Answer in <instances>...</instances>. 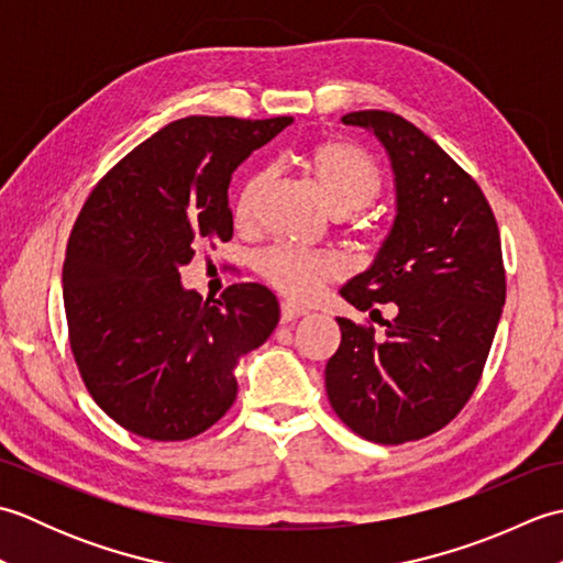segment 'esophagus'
<instances>
[{
  "instance_id": "1",
  "label": "esophagus",
  "mask_w": 563,
  "mask_h": 563,
  "mask_svg": "<svg viewBox=\"0 0 563 563\" xmlns=\"http://www.w3.org/2000/svg\"><path fill=\"white\" fill-rule=\"evenodd\" d=\"M305 314H307V309H302L300 305H295V302H283L280 305L283 324H290V321H297V319L305 317Z\"/></svg>"
}]
</instances>
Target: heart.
I'll return each mask as SVG.
<instances>
[{
  "label": "heart",
  "instance_id": "obj_1",
  "mask_svg": "<svg viewBox=\"0 0 563 563\" xmlns=\"http://www.w3.org/2000/svg\"><path fill=\"white\" fill-rule=\"evenodd\" d=\"M307 174L312 176L314 188L324 198L331 212L351 214L363 210L379 194L382 176L377 164L361 147L349 142H324L317 145L305 159ZM271 181V172L261 169L246 178L239 190L234 220L236 224L249 227L254 222L256 206L263 190ZM254 268L266 278L273 288L292 297H309L324 280L339 275V263L329 254H314V251L297 249L288 244H275L263 249L254 256Z\"/></svg>",
  "mask_w": 563,
  "mask_h": 563
}]
</instances>
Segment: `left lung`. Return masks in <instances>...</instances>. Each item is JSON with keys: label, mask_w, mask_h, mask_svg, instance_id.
Listing matches in <instances>:
<instances>
[{"label": "left lung", "mask_w": 563, "mask_h": 563, "mask_svg": "<svg viewBox=\"0 0 563 563\" xmlns=\"http://www.w3.org/2000/svg\"><path fill=\"white\" fill-rule=\"evenodd\" d=\"M385 147L397 214L367 271L341 288L355 309L397 305L385 339L339 317L327 394L353 433L399 445L460 413L482 377L506 305L500 234L474 178L421 130L387 111H355Z\"/></svg>", "instance_id": "1"}]
</instances>
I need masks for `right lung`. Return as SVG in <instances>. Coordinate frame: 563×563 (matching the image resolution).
I'll use <instances>...</instances> for the list:
<instances>
[{
    "mask_svg": "<svg viewBox=\"0 0 563 563\" xmlns=\"http://www.w3.org/2000/svg\"><path fill=\"white\" fill-rule=\"evenodd\" d=\"M292 118L190 115L164 125L106 174L71 227L63 268L69 345L84 385L118 426L188 440L236 399V365L278 327L258 283L202 300L178 268L230 242L232 174Z\"/></svg>",
    "mask_w": 563,
    "mask_h": 563,
    "instance_id": "add662e5",
    "label": "right lung"
}]
</instances>
